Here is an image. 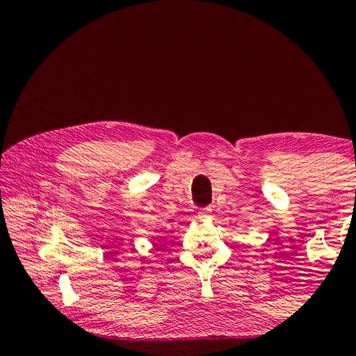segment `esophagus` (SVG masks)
<instances>
[{
  "label": "esophagus",
  "instance_id": "esophagus-1",
  "mask_svg": "<svg viewBox=\"0 0 356 356\" xmlns=\"http://www.w3.org/2000/svg\"><path fill=\"white\" fill-rule=\"evenodd\" d=\"M211 216H212V211H211L209 208H206V209H200V211H198V219H200V220L211 219Z\"/></svg>",
  "mask_w": 356,
  "mask_h": 356
}]
</instances>
